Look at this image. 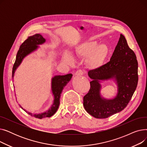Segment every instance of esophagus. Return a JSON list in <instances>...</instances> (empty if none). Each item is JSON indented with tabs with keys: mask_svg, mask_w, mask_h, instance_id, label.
I'll return each instance as SVG.
<instances>
[{
	"mask_svg": "<svg viewBox=\"0 0 147 147\" xmlns=\"http://www.w3.org/2000/svg\"><path fill=\"white\" fill-rule=\"evenodd\" d=\"M83 73L84 72L82 69H78V70L75 73V74L77 76H81V75H83Z\"/></svg>",
	"mask_w": 147,
	"mask_h": 147,
	"instance_id": "obj_1",
	"label": "esophagus"
}]
</instances>
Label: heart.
Returning a JSON list of instances; mask_svg holds the SVG:
<instances>
[{"mask_svg":"<svg viewBox=\"0 0 147 147\" xmlns=\"http://www.w3.org/2000/svg\"><path fill=\"white\" fill-rule=\"evenodd\" d=\"M109 53V48L105 45L98 46L95 41L86 42L78 45L75 48L74 55L76 57L83 58L91 55L88 60V64L92 68L99 67ZM64 63L71 65L74 63L73 57L68 52H64L62 57Z\"/></svg>","mask_w":147,"mask_h":147,"instance_id":"1","label":"heart"}]
</instances>
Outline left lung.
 <instances>
[{"label":"left lung","instance_id":"obj_1","mask_svg":"<svg viewBox=\"0 0 147 147\" xmlns=\"http://www.w3.org/2000/svg\"><path fill=\"white\" fill-rule=\"evenodd\" d=\"M138 63L135 52L127 45L125 36L119 40L109 62L88 72L90 89L83 97L86 111L97 119H105L126 107L132 98L138 82ZM115 78L118 84V94L113 100H107L100 95L99 80Z\"/></svg>","mask_w":147,"mask_h":147}]
</instances>
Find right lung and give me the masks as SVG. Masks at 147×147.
Segmentation results:
<instances>
[{"label": "right lung", "instance_id": "add662e5", "mask_svg": "<svg viewBox=\"0 0 147 147\" xmlns=\"http://www.w3.org/2000/svg\"><path fill=\"white\" fill-rule=\"evenodd\" d=\"M45 42L44 38L40 34H36L33 36H29L27 39L23 42L18 51L16 59L12 68V78L15 73V69L21 64L22 59L24 58L28 54L34 51L37 48V45H40ZM73 76L72 74H68L64 76H56L52 79V91L54 95V101L51 109L46 112L40 114L33 115L32 113L26 111L32 116H34L36 118L43 119L46 117H50L55 114L59 105L60 96L62 91L64 88L67 85L68 82L71 80ZM21 107V106H20ZM24 110V109H23Z\"/></svg>", "mask_w": 147, "mask_h": 147}]
</instances>
